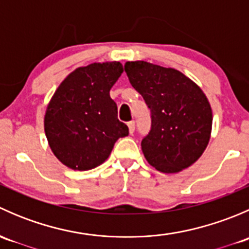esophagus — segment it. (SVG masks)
<instances>
[{"label":"esophagus","mask_w":249,"mask_h":249,"mask_svg":"<svg viewBox=\"0 0 249 249\" xmlns=\"http://www.w3.org/2000/svg\"><path fill=\"white\" fill-rule=\"evenodd\" d=\"M127 126H129V131L130 134H134L135 132V122H129L127 123Z\"/></svg>","instance_id":"esophagus-1"}]
</instances>
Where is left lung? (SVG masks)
<instances>
[{"mask_svg": "<svg viewBox=\"0 0 249 249\" xmlns=\"http://www.w3.org/2000/svg\"><path fill=\"white\" fill-rule=\"evenodd\" d=\"M125 72L150 109L152 126L141 142L147 161L176 173L205 152L212 131V109L201 88L175 69L127 61Z\"/></svg>", "mask_w": 249, "mask_h": 249, "instance_id": "left-lung-1", "label": "left lung"}]
</instances>
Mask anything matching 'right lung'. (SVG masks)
<instances>
[{"label": "right lung", "instance_id": "obj_1", "mask_svg": "<svg viewBox=\"0 0 249 249\" xmlns=\"http://www.w3.org/2000/svg\"><path fill=\"white\" fill-rule=\"evenodd\" d=\"M123 71L118 61L78 67L54 92L44 115V131L50 149L65 166L95 169L106 161L117 140L129 135L109 96Z\"/></svg>", "mask_w": 249, "mask_h": 249}]
</instances>
